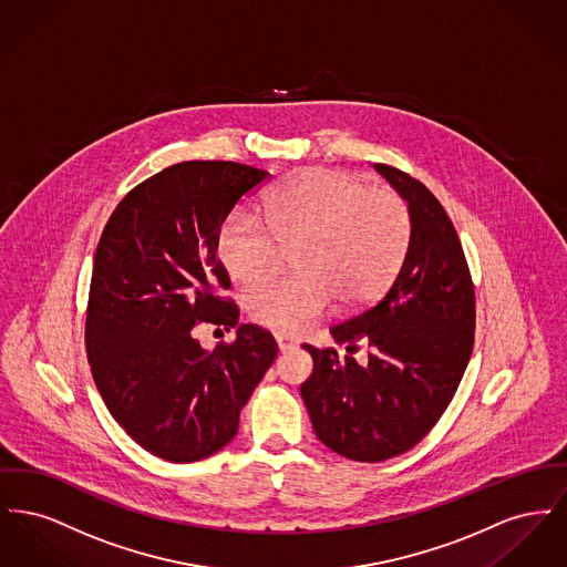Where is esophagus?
Here are the masks:
<instances>
[{
  "mask_svg": "<svg viewBox=\"0 0 567 567\" xmlns=\"http://www.w3.org/2000/svg\"><path fill=\"white\" fill-rule=\"evenodd\" d=\"M276 344H278V351L280 352L289 351V349L296 347V342L287 336H276Z\"/></svg>",
  "mask_w": 567,
  "mask_h": 567,
  "instance_id": "34e87169",
  "label": "esophagus"
}]
</instances>
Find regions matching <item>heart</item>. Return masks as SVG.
Listing matches in <instances>:
<instances>
[{
    "label": "heart",
    "mask_w": 567,
    "mask_h": 567,
    "mask_svg": "<svg viewBox=\"0 0 567 567\" xmlns=\"http://www.w3.org/2000/svg\"><path fill=\"white\" fill-rule=\"evenodd\" d=\"M412 240V216L391 189L310 167L287 178L266 199V218L227 216L216 250L229 276L252 285L278 268L282 248L299 244L297 274L271 278L246 297L252 321L278 333H299L319 321L333 299L374 301L398 276Z\"/></svg>",
    "instance_id": "obj_1"
}]
</instances>
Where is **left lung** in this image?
<instances>
[{
  "label": "left lung",
  "mask_w": 567,
  "mask_h": 567,
  "mask_svg": "<svg viewBox=\"0 0 567 567\" xmlns=\"http://www.w3.org/2000/svg\"><path fill=\"white\" fill-rule=\"evenodd\" d=\"M374 167L408 202V255L372 306L331 327L347 352L368 343L369 363L303 344L315 370L301 384L317 437L363 463L402 455L430 433L457 391L476 327L472 276L446 210L410 174L384 163Z\"/></svg>",
  "instance_id": "left-lung-1"
}]
</instances>
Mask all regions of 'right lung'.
I'll list each match as a JSON object with an SVG mask.
<instances>
[{"instance_id": "add662e5", "label": "right lung", "mask_w": 567, "mask_h": 567, "mask_svg": "<svg viewBox=\"0 0 567 567\" xmlns=\"http://www.w3.org/2000/svg\"><path fill=\"white\" fill-rule=\"evenodd\" d=\"M270 172L234 162L169 165L130 190L109 218L93 259L84 344L114 421L155 457L190 463L234 440L240 410L278 344L218 296L229 276L216 238L234 206ZM195 322L237 327L213 352Z\"/></svg>"}]
</instances>
